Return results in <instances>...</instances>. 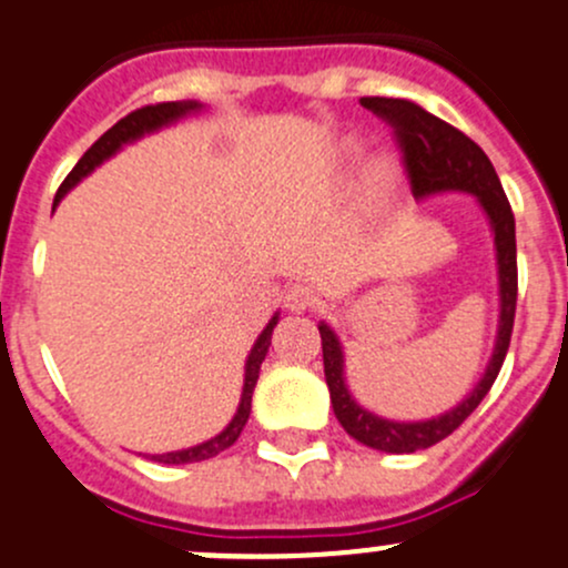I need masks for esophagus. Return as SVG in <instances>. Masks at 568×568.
<instances>
[{
  "label": "esophagus",
  "instance_id": "obj_1",
  "mask_svg": "<svg viewBox=\"0 0 568 568\" xmlns=\"http://www.w3.org/2000/svg\"><path fill=\"white\" fill-rule=\"evenodd\" d=\"M317 303V292L308 284H292L290 290L284 292V306L290 308L292 314H303L306 308H312Z\"/></svg>",
  "mask_w": 568,
  "mask_h": 568
}]
</instances>
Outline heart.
<instances>
[{"mask_svg":"<svg viewBox=\"0 0 568 568\" xmlns=\"http://www.w3.org/2000/svg\"><path fill=\"white\" fill-rule=\"evenodd\" d=\"M351 156H356V143L347 145ZM397 187V165L392 156L378 154L373 162L367 165V193L375 204H386V201L395 195Z\"/></svg>","mask_w":568,"mask_h":568,"instance_id":"b5f03b06","label":"heart"}]
</instances>
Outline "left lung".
Returning a JSON list of instances; mask_svg holds the SVG:
<instances>
[{"label":"left lung","instance_id":"1","mask_svg":"<svg viewBox=\"0 0 568 568\" xmlns=\"http://www.w3.org/2000/svg\"><path fill=\"white\" fill-rule=\"evenodd\" d=\"M362 104L395 129L397 143H400L403 156H406L408 176H412L414 199H430V195L442 193L473 195L483 215H486L494 237V251H497L494 256H497L499 320L491 358H488L475 389L450 412L436 414L430 419L403 423V419L378 417L375 412L364 408L345 384V351H342L339 336L325 320H320L317 325L320 336H323L325 384H328L331 406H334L342 428L356 442L373 447V450L417 453L447 439L480 406V400L497 381L510 345L516 314V223L497 171H494L491 160L483 154L475 140H469L456 126L430 115L428 110H423V106L408 99L367 95V99H362Z\"/></svg>","mask_w":568,"mask_h":568}]
</instances>
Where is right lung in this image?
<instances>
[{"mask_svg": "<svg viewBox=\"0 0 568 568\" xmlns=\"http://www.w3.org/2000/svg\"><path fill=\"white\" fill-rule=\"evenodd\" d=\"M201 110H204V104H201V101H162V104H149V106H140V110L129 112L126 118H121L115 126L106 129V132L95 140L91 149L82 154V160L77 162L74 171H71L69 176H65V182L60 184L58 195H54V206H58L60 201H63V195L69 193V190H74L82 179L91 176L101 162H106L110 156H115L123 145L134 143V140L145 138V134H151V132H160V129L171 126V123L182 121V118H187V115H195V112H201ZM276 323H278V312L273 314L271 323L265 325V331L256 336L254 347H251L248 358H245L243 395H240V406H237V412H234L232 423H229L217 436H212V439L201 442V445H195V447H187V450H173V453H162V456H151L154 462H160V464L206 462V458H215L217 453H223L226 447H232L234 442H237V436L243 434L245 423H248V417H251V397H254V386H256V381H260V367L267 356V347H271V336H273V328H276Z\"/></svg>", "mask_w": 568, "mask_h": 568, "instance_id": "1", "label": "right lung"}]
</instances>
